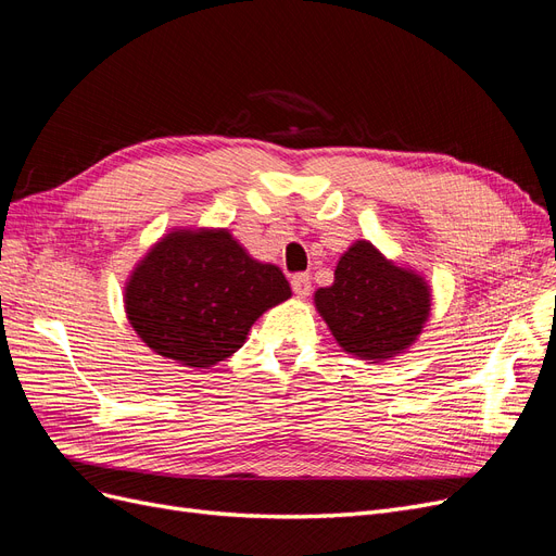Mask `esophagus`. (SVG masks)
Segmentation results:
<instances>
[{"mask_svg":"<svg viewBox=\"0 0 556 556\" xmlns=\"http://www.w3.org/2000/svg\"><path fill=\"white\" fill-rule=\"evenodd\" d=\"M291 288L298 298H306L311 291V277L308 273H298L291 277Z\"/></svg>","mask_w":556,"mask_h":556,"instance_id":"1","label":"esophagus"}]
</instances>
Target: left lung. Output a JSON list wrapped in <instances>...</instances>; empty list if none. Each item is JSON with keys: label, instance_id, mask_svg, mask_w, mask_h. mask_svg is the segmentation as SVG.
<instances>
[{"label": "left lung", "instance_id": "obj_1", "mask_svg": "<svg viewBox=\"0 0 556 556\" xmlns=\"http://www.w3.org/2000/svg\"><path fill=\"white\" fill-rule=\"evenodd\" d=\"M316 306L345 352L381 361L416 341L429 316V288L358 240L338 261L333 283L316 293Z\"/></svg>", "mask_w": 556, "mask_h": 556}]
</instances>
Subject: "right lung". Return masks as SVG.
Returning <instances> with one entry per match:
<instances>
[{"mask_svg":"<svg viewBox=\"0 0 556 556\" xmlns=\"http://www.w3.org/2000/svg\"><path fill=\"white\" fill-rule=\"evenodd\" d=\"M291 298L277 265L254 261L229 231H175L127 286V316L154 352L211 368L245 343L265 308Z\"/></svg>","mask_w":556,"mask_h":556,"instance_id":"1","label":"right lung"}]
</instances>
